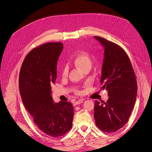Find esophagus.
<instances>
[{
  "instance_id": "esophagus-1",
  "label": "esophagus",
  "mask_w": 152,
  "mask_h": 152,
  "mask_svg": "<svg viewBox=\"0 0 152 152\" xmlns=\"http://www.w3.org/2000/svg\"><path fill=\"white\" fill-rule=\"evenodd\" d=\"M83 99H80V100H78V101L74 102V105L76 106V105H78V104H81V103L83 102Z\"/></svg>"
}]
</instances>
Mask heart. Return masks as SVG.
I'll return each instance as SVG.
<instances>
[{
  "instance_id": "heart-1",
  "label": "heart",
  "mask_w": 152,
  "mask_h": 152,
  "mask_svg": "<svg viewBox=\"0 0 152 152\" xmlns=\"http://www.w3.org/2000/svg\"><path fill=\"white\" fill-rule=\"evenodd\" d=\"M73 62L76 66L80 68L82 70L87 69H91L93 61L91 56L88 52L85 51H80L77 53L73 58ZM68 73V69L66 66H63L62 69V75L66 76Z\"/></svg>"
}]
</instances>
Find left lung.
<instances>
[{
	"mask_svg": "<svg viewBox=\"0 0 152 152\" xmlns=\"http://www.w3.org/2000/svg\"><path fill=\"white\" fill-rule=\"evenodd\" d=\"M104 49L101 89L108 91L106 102L96 101L94 118L96 126L106 133H114L129 120L136 102L137 82L127 54L118 44L94 37Z\"/></svg>",
	"mask_w": 152,
	"mask_h": 152,
	"instance_id": "1",
	"label": "left lung"
}]
</instances>
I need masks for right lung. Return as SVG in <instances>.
<instances>
[{
  "mask_svg": "<svg viewBox=\"0 0 152 152\" xmlns=\"http://www.w3.org/2000/svg\"><path fill=\"white\" fill-rule=\"evenodd\" d=\"M63 49L61 42L46 43L34 48L25 58L19 76V92L25 108L38 129L54 138L70 130L74 116L72 103L54 102L51 95Z\"/></svg>",
  "mask_w": 152,
  "mask_h": 152,
  "instance_id": "obj_1",
  "label": "right lung"
}]
</instances>
